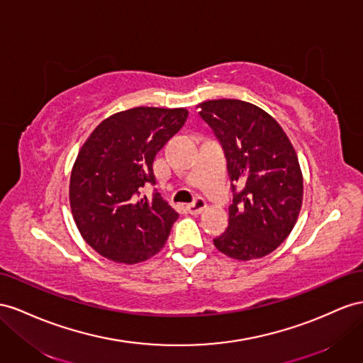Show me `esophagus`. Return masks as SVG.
I'll list each match as a JSON object with an SVG mask.
<instances>
[{"instance_id":"1","label":"esophagus","mask_w":363,"mask_h":363,"mask_svg":"<svg viewBox=\"0 0 363 363\" xmlns=\"http://www.w3.org/2000/svg\"><path fill=\"white\" fill-rule=\"evenodd\" d=\"M206 208H207V202L202 198H198L196 201L187 206V210H189V213H191V215H201V213Z\"/></svg>"}]
</instances>
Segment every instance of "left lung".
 <instances>
[{
	"mask_svg": "<svg viewBox=\"0 0 363 363\" xmlns=\"http://www.w3.org/2000/svg\"><path fill=\"white\" fill-rule=\"evenodd\" d=\"M198 108L224 148L233 182L228 228L213 242L238 261L270 255L291 233L302 207L303 178L293 144L272 115L250 102L211 99Z\"/></svg>",
	"mask_w": 363,
	"mask_h": 363,
	"instance_id": "obj_1",
	"label": "left lung"
}]
</instances>
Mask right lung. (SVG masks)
<instances>
[{
    "label": "right lung",
    "mask_w": 363,
    "mask_h": 363,
    "mask_svg": "<svg viewBox=\"0 0 363 363\" xmlns=\"http://www.w3.org/2000/svg\"><path fill=\"white\" fill-rule=\"evenodd\" d=\"M187 108L135 107L93 130L73 164L69 199L82 239L110 261L138 264L164 247L178 213L155 185L156 153L179 132Z\"/></svg>",
    "instance_id": "obj_1"
}]
</instances>
